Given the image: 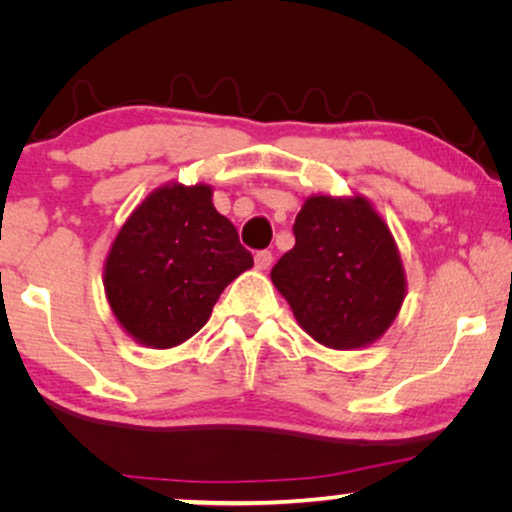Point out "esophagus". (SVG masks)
Returning <instances> with one entry per match:
<instances>
[{
    "label": "esophagus",
    "mask_w": 512,
    "mask_h": 512,
    "mask_svg": "<svg viewBox=\"0 0 512 512\" xmlns=\"http://www.w3.org/2000/svg\"><path fill=\"white\" fill-rule=\"evenodd\" d=\"M270 265H272V251H268V249L258 251V254H256V268L258 270H268Z\"/></svg>",
    "instance_id": "1"
}]
</instances>
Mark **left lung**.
<instances>
[{"mask_svg": "<svg viewBox=\"0 0 512 512\" xmlns=\"http://www.w3.org/2000/svg\"><path fill=\"white\" fill-rule=\"evenodd\" d=\"M296 244L270 277L300 328L331 349L366 347L394 324L405 272L382 216L361 195H312L293 223Z\"/></svg>", "mask_w": 512, "mask_h": 512, "instance_id": "1", "label": "left lung"}]
</instances>
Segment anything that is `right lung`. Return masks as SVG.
I'll use <instances>...</instances> for the list:
<instances>
[{"label":"right lung","mask_w":512,"mask_h":512,"mask_svg":"<svg viewBox=\"0 0 512 512\" xmlns=\"http://www.w3.org/2000/svg\"><path fill=\"white\" fill-rule=\"evenodd\" d=\"M254 265L205 184L153 191L118 230L104 263L111 312L139 345L170 349L207 324L223 289Z\"/></svg>","instance_id":"obj_1"}]
</instances>
